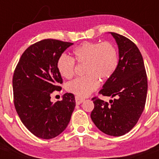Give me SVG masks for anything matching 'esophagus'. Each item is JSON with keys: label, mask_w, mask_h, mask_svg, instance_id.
Here are the masks:
<instances>
[{"label": "esophagus", "mask_w": 159, "mask_h": 159, "mask_svg": "<svg viewBox=\"0 0 159 159\" xmlns=\"http://www.w3.org/2000/svg\"><path fill=\"white\" fill-rule=\"evenodd\" d=\"M84 101V98L78 97V96H76L75 97V102L77 105H80V104H81Z\"/></svg>", "instance_id": "1"}]
</instances>
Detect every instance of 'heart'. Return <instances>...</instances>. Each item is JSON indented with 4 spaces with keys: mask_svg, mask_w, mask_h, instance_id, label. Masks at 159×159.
<instances>
[{
    "mask_svg": "<svg viewBox=\"0 0 159 159\" xmlns=\"http://www.w3.org/2000/svg\"><path fill=\"white\" fill-rule=\"evenodd\" d=\"M72 57L62 54L57 61V69L62 77L73 76L75 63H84V76L66 84V90L78 97H87L98 88L99 79H109L117 69L119 55L116 46L109 42H84L72 50Z\"/></svg>",
    "mask_w": 159,
    "mask_h": 159,
    "instance_id": "obj_1",
    "label": "heart"
}]
</instances>
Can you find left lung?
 I'll list each match as a JSON object with an SVG mask.
<instances>
[{
    "instance_id": "obj_1",
    "label": "left lung",
    "mask_w": 159,
    "mask_h": 159,
    "mask_svg": "<svg viewBox=\"0 0 159 159\" xmlns=\"http://www.w3.org/2000/svg\"><path fill=\"white\" fill-rule=\"evenodd\" d=\"M119 48L116 72L107 80L99 93L116 97L110 104L92 98L90 116L100 131L111 136H122L132 129L143 113L147 94V77L143 57L137 45L125 36L111 32Z\"/></svg>"
}]
</instances>
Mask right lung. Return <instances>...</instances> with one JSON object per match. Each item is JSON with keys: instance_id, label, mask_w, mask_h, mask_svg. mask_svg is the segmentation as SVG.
I'll return each mask as SVG.
<instances>
[{"instance_id": "obj_1", "label": "right lung", "mask_w": 159, "mask_h": 159, "mask_svg": "<svg viewBox=\"0 0 159 159\" xmlns=\"http://www.w3.org/2000/svg\"><path fill=\"white\" fill-rule=\"evenodd\" d=\"M72 43L47 39L29 46L23 53L12 78L14 105L19 118L32 134L52 139L65 130L75 107L72 93L53 103L51 94L63 83L57 61Z\"/></svg>"}]
</instances>
